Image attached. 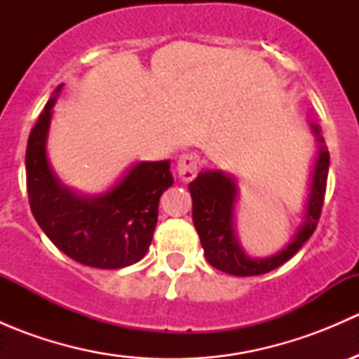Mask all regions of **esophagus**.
Segmentation results:
<instances>
[{"label":"esophagus","instance_id":"1","mask_svg":"<svg viewBox=\"0 0 359 359\" xmlns=\"http://www.w3.org/2000/svg\"><path fill=\"white\" fill-rule=\"evenodd\" d=\"M200 170V158L196 154H182L177 161V173L182 182H191Z\"/></svg>","mask_w":359,"mask_h":359}]
</instances>
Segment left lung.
Masks as SVG:
<instances>
[{
    "label": "left lung",
    "mask_w": 359,
    "mask_h": 359,
    "mask_svg": "<svg viewBox=\"0 0 359 359\" xmlns=\"http://www.w3.org/2000/svg\"><path fill=\"white\" fill-rule=\"evenodd\" d=\"M311 130L320 142V151L311 177L306 213L290 243L274 255L266 259H252L240 245L234 231V205L238 198V186L233 177L219 170H212V172H201L189 184L191 198H193V222L200 234L201 247L205 250V257L210 266L233 276H259L290 260L299 252V248L313 236L327 191L330 154L325 147L323 137L320 135V128L311 125Z\"/></svg>",
    "instance_id": "8db88e82"
}]
</instances>
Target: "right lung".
Listing matches in <instances>:
<instances>
[{"label":"right lung","mask_w":359,"mask_h":359,"mask_svg":"<svg viewBox=\"0 0 359 359\" xmlns=\"http://www.w3.org/2000/svg\"><path fill=\"white\" fill-rule=\"evenodd\" d=\"M60 88L46 102L27 140L25 172L32 215L52 243L76 262L99 269L132 266L153 241L159 198L173 184L170 161L137 163L116 186L97 196L69 189L46 156L52 107Z\"/></svg>","instance_id":"1"}]
</instances>
